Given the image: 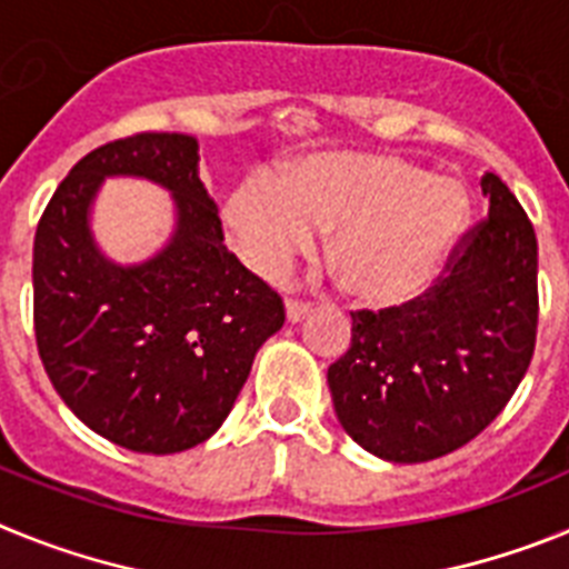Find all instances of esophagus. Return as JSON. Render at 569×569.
<instances>
[{"instance_id":"esophagus-1","label":"esophagus","mask_w":569,"mask_h":569,"mask_svg":"<svg viewBox=\"0 0 569 569\" xmlns=\"http://www.w3.org/2000/svg\"><path fill=\"white\" fill-rule=\"evenodd\" d=\"M284 310H288L290 325H299V321H305L310 313H313V308H310L308 301H299V299L284 301Z\"/></svg>"}]
</instances>
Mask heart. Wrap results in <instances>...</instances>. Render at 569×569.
Returning a JSON list of instances; mask_svg holds the SVG:
<instances>
[{
  "mask_svg": "<svg viewBox=\"0 0 569 569\" xmlns=\"http://www.w3.org/2000/svg\"><path fill=\"white\" fill-rule=\"evenodd\" d=\"M236 253L279 276L316 230L341 288L365 308H401L439 279L470 224V196L450 176L393 153H313L281 179L248 176L224 204Z\"/></svg>",
  "mask_w": 569,
  "mask_h": 569,
  "instance_id": "1",
  "label": "heart"
}]
</instances>
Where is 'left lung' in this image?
I'll return each mask as SVG.
<instances>
[{"mask_svg":"<svg viewBox=\"0 0 569 569\" xmlns=\"http://www.w3.org/2000/svg\"><path fill=\"white\" fill-rule=\"evenodd\" d=\"M487 219L461 236L433 288L401 308L359 310L328 367L345 433L393 465L439 459L505 410L536 347L539 244L519 199L481 176Z\"/></svg>","mask_w":569,"mask_h":569,"instance_id":"8db88e82","label":"left lung"}]
</instances>
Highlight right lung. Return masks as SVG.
Here are the masks:
<instances>
[{
    "mask_svg": "<svg viewBox=\"0 0 569 569\" xmlns=\"http://www.w3.org/2000/svg\"><path fill=\"white\" fill-rule=\"evenodd\" d=\"M110 174L174 196L169 244L139 266H116L89 230ZM281 325L279 293L224 248L193 136L136 133L90 150L39 219L33 328L44 370L79 421L133 453L208 441Z\"/></svg>",
    "mask_w": 569,
    "mask_h": 569,
    "instance_id": "add662e5",
    "label": "right lung"
}]
</instances>
